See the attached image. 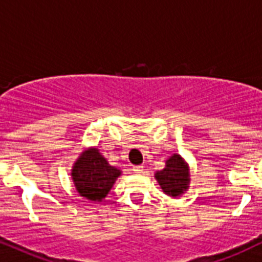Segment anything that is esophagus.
Instances as JSON below:
<instances>
[{
  "label": "esophagus",
  "instance_id": "1",
  "mask_svg": "<svg viewBox=\"0 0 262 262\" xmlns=\"http://www.w3.org/2000/svg\"><path fill=\"white\" fill-rule=\"evenodd\" d=\"M144 167L142 166V165H136V166H133V171L134 172H143Z\"/></svg>",
  "mask_w": 262,
  "mask_h": 262
}]
</instances>
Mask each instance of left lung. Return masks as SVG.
<instances>
[{"label": "left lung", "mask_w": 262, "mask_h": 262, "mask_svg": "<svg viewBox=\"0 0 262 262\" xmlns=\"http://www.w3.org/2000/svg\"><path fill=\"white\" fill-rule=\"evenodd\" d=\"M161 189L170 197H179L188 189L189 169L179 155H172L166 160V166L155 174Z\"/></svg>", "instance_id": "obj_1"}]
</instances>
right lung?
Instances as JSON below:
<instances>
[{
	"label": "right lung",
	"mask_w": 262,
	"mask_h": 262,
	"mask_svg": "<svg viewBox=\"0 0 262 262\" xmlns=\"http://www.w3.org/2000/svg\"><path fill=\"white\" fill-rule=\"evenodd\" d=\"M121 171L108 165L97 148L84 151L72 170L74 185L80 195L91 201H102Z\"/></svg>",
	"instance_id": "add662e5"
}]
</instances>
